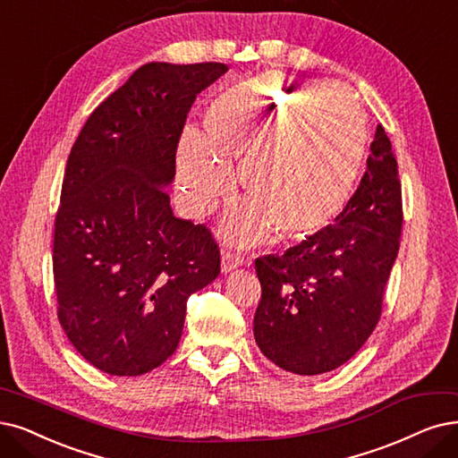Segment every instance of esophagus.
Wrapping results in <instances>:
<instances>
[{"label":"esophagus","mask_w":458,"mask_h":458,"mask_svg":"<svg viewBox=\"0 0 458 458\" xmlns=\"http://www.w3.org/2000/svg\"><path fill=\"white\" fill-rule=\"evenodd\" d=\"M242 265H244V258L241 253H234V251H224L222 253V272L224 274H229V272L236 270Z\"/></svg>","instance_id":"obj_1"}]
</instances>
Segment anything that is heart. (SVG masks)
<instances>
[{
  "label": "heart",
  "mask_w": 458,
  "mask_h": 458,
  "mask_svg": "<svg viewBox=\"0 0 458 458\" xmlns=\"http://www.w3.org/2000/svg\"><path fill=\"white\" fill-rule=\"evenodd\" d=\"M369 130L350 89L253 77L208 103L203 133L188 130L176 150L182 205L207 216L231 190L224 170L241 167L250 207L227 224L233 242H261L276 227L301 239L331 225L355 191Z\"/></svg>",
  "instance_id": "obj_1"
}]
</instances>
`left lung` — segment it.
<instances>
[{"label":"left lung","instance_id":"1","mask_svg":"<svg viewBox=\"0 0 458 458\" xmlns=\"http://www.w3.org/2000/svg\"><path fill=\"white\" fill-rule=\"evenodd\" d=\"M335 222L282 255L255 261L263 291L253 318L255 344L291 374L342 367L379 321L402 231L398 167L381 125L367 173Z\"/></svg>","mask_w":458,"mask_h":458}]
</instances>
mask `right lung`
Wrapping results in <instances>:
<instances>
[{
    "label": "right lung",
    "mask_w": 458,
    "mask_h": 458,
    "mask_svg": "<svg viewBox=\"0 0 458 458\" xmlns=\"http://www.w3.org/2000/svg\"><path fill=\"white\" fill-rule=\"evenodd\" d=\"M225 64L150 62L84 123L54 227L58 318L111 376H140L176 350L191 293L219 274L205 225L173 214L176 146L190 108Z\"/></svg>",
    "instance_id": "1"
}]
</instances>
